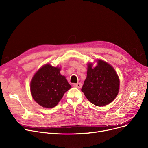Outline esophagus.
<instances>
[{"label":"esophagus","instance_id":"1","mask_svg":"<svg viewBox=\"0 0 148 148\" xmlns=\"http://www.w3.org/2000/svg\"><path fill=\"white\" fill-rule=\"evenodd\" d=\"M73 86L77 88H81L82 87V83H75V84H74Z\"/></svg>","mask_w":148,"mask_h":148}]
</instances>
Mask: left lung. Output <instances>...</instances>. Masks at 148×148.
<instances>
[{"instance_id": "8db88e82", "label": "left lung", "mask_w": 148, "mask_h": 148, "mask_svg": "<svg viewBox=\"0 0 148 148\" xmlns=\"http://www.w3.org/2000/svg\"><path fill=\"white\" fill-rule=\"evenodd\" d=\"M88 66L87 77L82 88L89 101L101 107L110 104L118 94L119 80L113 68L107 62L99 60L98 65Z\"/></svg>"}]
</instances>
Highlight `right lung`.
Returning a JSON list of instances; mask_svg holds the SVG:
<instances>
[{"instance_id":"1","label":"right lung","mask_w":148,"mask_h":148,"mask_svg":"<svg viewBox=\"0 0 148 148\" xmlns=\"http://www.w3.org/2000/svg\"><path fill=\"white\" fill-rule=\"evenodd\" d=\"M60 71V68L47 64L38 70L31 81V94L35 101L43 107H55L71 88Z\"/></svg>"}]
</instances>
